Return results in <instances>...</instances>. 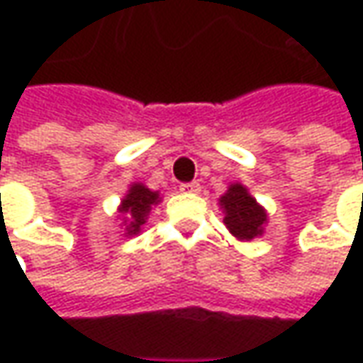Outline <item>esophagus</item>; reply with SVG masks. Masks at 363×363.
Masks as SVG:
<instances>
[{
  "instance_id": "obj_1",
  "label": "esophagus",
  "mask_w": 363,
  "mask_h": 363,
  "mask_svg": "<svg viewBox=\"0 0 363 363\" xmlns=\"http://www.w3.org/2000/svg\"><path fill=\"white\" fill-rule=\"evenodd\" d=\"M179 189H182L184 194H186V191H191V194H198V191H200V184H198V182H189V184H182V186H179Z\"/></svg>"
}]
</instances>
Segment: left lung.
Returning a JSON list of instances; mask_svg holds the SVG:
<instances>
[{
	"label": "left lung",
	"mask_w": 363,
	"mask_h": 363,
	"mask_svg": "<svg viewBox=\"0 0 363 363\" xmlns=\"http://www.w3.org/2000/svg\"><path fill=\"white\" fill-rule=\"evenodd\" d=\"M220 206L224 208L226 228L240 240H252L262 234V226L267 222V212L257 203V200L246 191L244 186L234 184L220 198Z\"/></svg>",
	"instance_id": "1"
}]
</instances>
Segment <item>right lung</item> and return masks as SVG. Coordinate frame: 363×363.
I'll return each mask as SVG.
<instances>
[{"instance_id": "obj_1", "label": "right lung", "mask_w": 363, "mask_h": 363, "mask_svg": "<svg viewBox=\"0 0 363 363\" xmlns=\"http://www.w3.org/2000/svg\"><path fill=\"white\" fill-rule=\"evenodd\" d=\"M157 202H160L157 191H151L141 184L131 186L129 194L125 196V200L121 203V214H125V224H127L125 230H127V234H137L141 230L151 206Z\"/></svg>"}]
</instances>
